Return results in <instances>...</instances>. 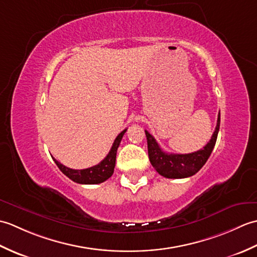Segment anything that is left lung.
Returning a JSON list of instances; mask_svg holds the SVG:
<instances>
[{
  "label": "left lung",
  "mask_w": 257,
  "mask_h": 257,
  "mask_svg": "<svg viewBox=\"0 0 257 257\" xmlns=\"http://www.w3.org/2000/svg\"><path fill=\"white\" fill-rule=\"evenodd\" d=\"M220 119L221 114L219 112L216 127L211 140L205 147H203V149L192 152V154H167L160 148L156 139L147 130H145L147 143H148V155L152 167L156 169L160 176L168 179H183L193 176L205 165V162L212 154V150L216 143L217 134H219Z\"/></svg>",
  "instance_id": "1"
}]
</instances>
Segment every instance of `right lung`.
Wrapping results in <instances>:
<instances>
[{
	"label": "right lung",
	"mask_w": 257,
	"mask_h": 257,
	"mask_svg": "<svg viewBox=\"0 0 257 257\" xmlns=\"http://www.w3.org/2000/svg\"><path fill=\"white\" fill-rule=\"evenodd\" d=\"M125 132H127V129H124L123 132H121L117 136V138L114 139L111 149L109 151L107 157L100 163H98V165L94 167L83 169V170H75V169L65 167L61 162H58L56 159H54V158L53 160L55 161L56 166L59 168V170L76 183H80V184L101 183L112 176L114 165H116L117 149Z\"/></svg>",
	"instance_id": "1"
}]
</instances>
